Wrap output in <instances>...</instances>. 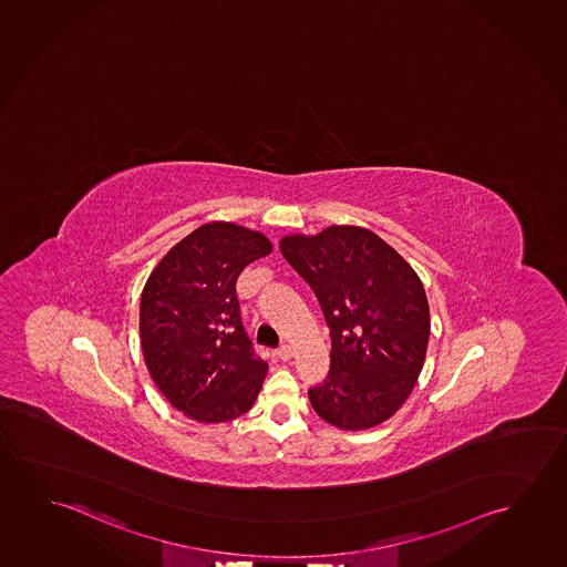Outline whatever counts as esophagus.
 Returning a JSON list of instances; mask_svg holds the SVG:
<instances>
[{"mask_svg":"<svg viewBox=\"0 0 567 567\" xmlns=\"http://www.w3.org/2000/svg\"><path fill=\"white\" fill-rule=\"evenodd\" d=\"M292 347L282 346L277 349V357H279L280 361H290L292 359Z\"/></svg>","mask_w":567,"mask_h":567,"instance_id":"esophagus-1","label":"esophagus"}]
</instances>
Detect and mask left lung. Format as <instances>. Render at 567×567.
I'll return each instance as SVG.
<instances>
[{
  "mask_svg": "<svg viewBox=\"0 0 567 567\" xmlns=\"http://www.w3.org/2000/svg\"><path fill=\"white\" fill-rule=\"evenodd\" d=\"M280 251L310 285L331 333V364L310 388L313 411L333 427H377L402 408L427 354V295L410 262L359 226L292 234Z\"/></svg>",
  "mask_w": 567,
  "mask_h": 567,
  "instance_id": "left-lung-1",
  "label": "left lung"
}]
</instances>
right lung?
I'll list each match as a JSON object with an SVG mask.
<instances>
[{
    "label": "right lung",
    "mask_w": 567,
    "mask_h": 567,
    "mask_svg": "<svg viewBox=\"0 0 567 567\" xmlns=\"http://www.w3.org/2000/svg\"><path fill=\"white\" fill-rule=\"evenodd\" d=\"M272 251L271 239L234 221H208L167 251L140 296L142 354L159 392L198 423L251 410L267 362L239 318L236 280Z\"/></svg>",
    "instance_id": "1"
}]
</instances>
